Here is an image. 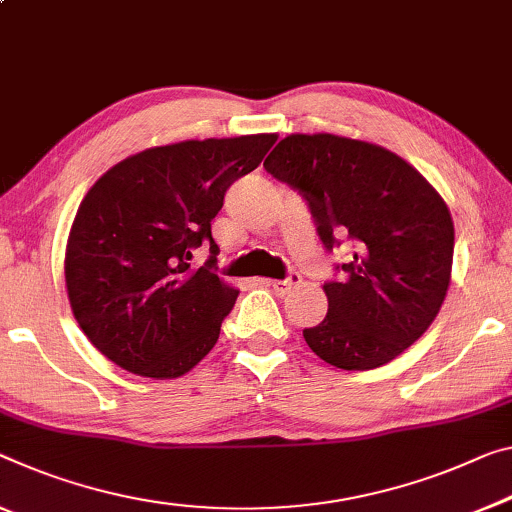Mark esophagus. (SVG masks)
I'll return each instance as SVG.
<instances>
[{"label": "esophagus", "mask_w": 512, "mask_h": 512, "mask_svg": "<svg viewBox=\"0 0 512 512\" xmlns=\"http://www.w3.org/2000/svg\"><path fill=\"white\" fill-rule=\"evenodd\" d=\"M302 283V277L297 272H290L288 274V279H274V281H270V286L274 288V293H279V295H286V293H290V290H293L295 286H300Z\"/></svg>", "instance_id": "1"}]
</instances>
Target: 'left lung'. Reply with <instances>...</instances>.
<instances>
[{"label": "left lung", "instance_id": "obj_1", "mask_svg": "<svg viewBox=\"0 0 512 512\" xmlns=\"http://www.w3.org/2000/svg\"><path fill=\"white\" fill-rule=\"evenodd\" d=\"M300 192L329 251L352 242L341 281H327L325 320L304 329L316 355L343 371L389 364L442 309L453 265V219L403 157L338 135H288L263 162Z\"/></svg>", "mask_w": 512, "mask_h": 512}]
</instances>
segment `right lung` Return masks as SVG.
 I'll list each match as a JSON object with an SVG mask.
<instances>
[{
    "label": "right lung",
    "mask_w": 512,
    "mask_h": 512,
    "mask_svg": "<svg viewBox=\"0 0 512 512\" xmlns=\"http://www.w3.org/2000/svg\"><path fill=\"white\" fill-rule=\"evenodd\" d=\"M277 135L190 139L125 157L77 208L66 245L70 309L125 371L171 380L215 348L238 290L217 277L210 222ZM201 244L213 256L192 271Z\"/></svg>",
    "instance_id": "1"
}]
</instances>
